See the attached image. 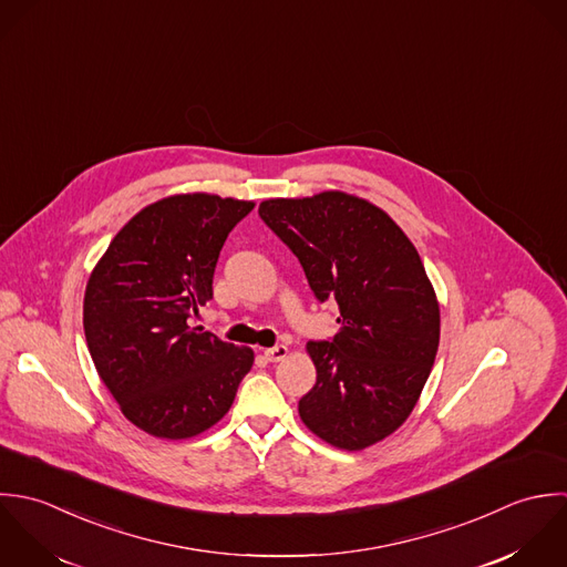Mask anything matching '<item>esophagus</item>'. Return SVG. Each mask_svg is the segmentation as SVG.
Masks as SVG:
<instances>
[{"instance_id": "obj_1", "label": "esophagus", "mask_w": 567, "mask_h": 567, "mask_svg": "<svg viewBox=\"0 0 567 567\" xmlns=\"http://www.w3.org/2000/svg\"><path fill=\"white\" fill-rule=\"evenodd\" d=\"M287 352H289V348L280 343V346L267 348V350H265V359H267V361H271V363H276V361H282V359L287 357Z\"/></svg>"}]
</instances>
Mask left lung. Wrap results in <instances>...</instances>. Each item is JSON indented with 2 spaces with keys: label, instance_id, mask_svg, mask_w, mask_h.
Wrapping results in <instances>:
<instances>
[{
  "label": "left lung",
  "instance_id": "8db88e82",
  "mask_svg": "<svg viewBox=\"0 0 567 567\" xmlns=\"http://www.w3.org/2000/svg\"><path fill=\"white\" fill-rule=\"evenodd\" d=\"M258 217L300 260L318 302L340 307V331L307 343L318 379L300 419L348 452L383 441L414 410L441 340L416 247L383 210L343 193L269 199Z\"/></svg>",
  "mask_w": 567,
  "mask_h": 567
}]
</instances>
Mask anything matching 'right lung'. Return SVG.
Listing matches in <instances>:
<instances>
[{
	"label": "right lung",
	"instance_id": "right-lung-1",
	"mask_svg": "<svg viewBox=\"0 0 567 567\" xmlns=\"http://www.w3.org/2000/svg\"><path fill=\"white\" fill-rule=\"evenodd\" d=\"M254 210L217 195H177L137 213L90 276L83 327L122 414L151 436L190 439L221 421L254 363L190 318L213 300L227 234Z\"/></svg>",
	"mask_w": 567,
	"mask_h": 567
}]
</instances>
